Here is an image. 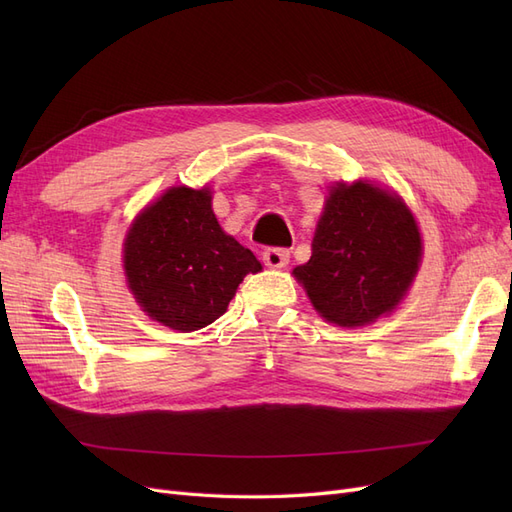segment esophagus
Returning <instances> with one entry per match:
<instances>
[{"instance_id": "34e87169", "label": "esophagus", "mask_w": 512, "mask_h": 512, "mask_svg": "<svg viewBox=\"0 0 512 512\" xmlns=\"http://www.w3.org/2000/svg\"><path fill=\"white\" fill-rule=\"evenodd\" d=\"M262 260H265V265L271 269H282L288 265L290 252L286 247H267V250L262 252Z\"/></svg>"}]
</instances>
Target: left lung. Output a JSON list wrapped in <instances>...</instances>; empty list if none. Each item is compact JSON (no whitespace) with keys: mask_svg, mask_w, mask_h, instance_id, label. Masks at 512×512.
<instances>
[{"mask_svg":"<svg viewBox=\"0 0 512 512\" xmlns=\"http://www.w3.org/2000/svg\"><path fill=\"white\" fill-rule=\"evenodd\" d=\"M421 262V232L395 194L365 181L337 183L312 241L292 273L322 318L363 327L404 299Z\"/></svg>","mask_w":512,"mask_h":512,"instance_id":"8db88e82","label":"left lung"}]
</instances>
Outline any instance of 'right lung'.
Instances as JSON below:
<instances>
[{"mask_svg": "<svg viewBox=\"0 0 512 512\" xmlns=\"http://www.w3.org/2000/svg\"><path fill=\"white\" fill-rule=\"evenodd\" d=\"M123 267L145 312L177 331L218 320L256 256L220 228L209 190L173 188L132 224Z\"/></svg>", "mask_w": 512, "mask_h": 512, "instance_id": "add662e5", "label": "right lung"}]
</instances>
